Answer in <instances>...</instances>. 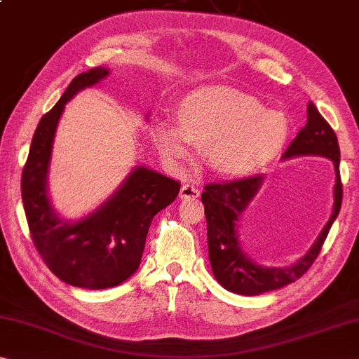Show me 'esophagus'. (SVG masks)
I'll return each mask as SVG.
<instances>
[{"label":"esophagus","mask_w":359,"mask_h":359,"mask_svg":"<svg viewBox=\"0 0 359 359\" xmlns=\"http://www.w3.org/2000/svg\"><path fill=\"white\" fill-rule=\"evenodd\" d=\"M201 196V189L192 184H183L180 191V197L184 198V201H189V198H197Z\"/></svg>","instance_id":"34e87169"}]
</instances>
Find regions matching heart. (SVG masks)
I'll list each match as a JSON object with an SVG mask.
<instances>
[{"label": "heart", "instance_id": "1", "mask_svg": "<svg viewBox=\"0 0 359 359\" xmlns=\"http://www.w3.org/2000/svg\"><path fill=\"white\" fill-rule=\"evenodd\" d=\"M176 126L157 123L152 137L163 157L181 162L189 144L201 146L213 172L247 176L279 156L289 137V120L280 110L264 109L257 96L229 86H202L181 99Z\"/></svg>", "mask_w": 359, "mask_h": 359}]
</instances>
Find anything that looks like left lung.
Here are the masks:
<instances>
[{
  "mask_svg": "<svg viewBox=\"0 0 359 359\" xmlns=\"http://www.w3.org/2000/svg\"><path fill=\"white\" fill-rule=\"evenodd\" d=\"M306 125L290 142L284 157L297 156H323L334 162L335 186L332 217L324 226L321 234L314 242L310 252L292 266L268 268L253 263L241 249L237 239V224L250 201L260 189L263 176L253 175L247 178L210 183L203 186L202 203L205 207L208 258L215 278L224 289L239 295H258L263 292L284 287L300 279L316 260L323 249L324 241L330 231L334 219L337 218L341 205V181H340V149L332 126L319 114L316 106L308 102Z\"/></svg>",
  "mask_w": 359,
  "mask_h": 359,
  "instance_id": "1",
  "label": "left lung"
}]
</instances>
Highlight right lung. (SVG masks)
I'll return each instance as SVG.
<instances>
[{"instance_id": "1", "label": "right lung", "mask_w": 359, "mask_h": 359, "mask_svg": "<svg viewBox=\"0 0 359 359\" xmlns=\"http://www.w3.org/2000/svg\"><path fill=\"white\" fill-rule=\"evenodd\" d=\"M107 74V69L95 67L70 81L38 123L20 180L36 252L60 280L83 289L115 287L140 268L152 218L180 192L178 181L137 167L101 208L81 222L67 223L54 213L46 194V173L59 117L69 99Z\"/></svg>"}]
</instances>
